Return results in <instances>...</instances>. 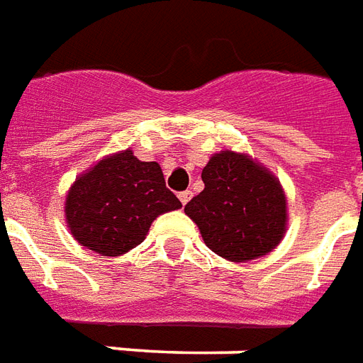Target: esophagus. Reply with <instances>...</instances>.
I'll use <instances>...</instances> for the list:
<instances>
[{
	"label": "esophagus",
	"instance_id": "obj_1",
	"mask_svg": "<svg viewBox=\"0 0 363 363\" xmlns=\"http://www.w3.org/2000/svg\"><path fill=\"white\" fill-rule=\"evenodd\" d=\"M190 198H192V190H184V192L179 194V200H181L182 206H186L190 202Z\"/></svg>",
	"mask_w": 363,
	"mask_h": 363
}]
</instances>
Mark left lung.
<instances>
[{
    "label": "left lung",
    "mask_w": 363,
    "mask_h": 363,
    "mask_svg": "<svg viewBox=\"0 0 363 363\" xmlns=\"http://www.w3.org/2000/svg\"><path fill=\"white\" fill-rule=\"evenodd\" d=\"M203 190L184 213L198 225L217 256L240 264L267 256L286 233L289 209L283 184L252 155L223 150L202 171Z\"/></svg>",
    "instance_id": "obj_1"
}]
</instances>
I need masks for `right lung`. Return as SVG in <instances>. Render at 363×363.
Instances as JSON below:
<instances>
[{
  "label": "right lung",
  "instance_id": "obj_1",
  "mask_svg": "<svg viewBox=\"0 0 363 363\" xmlns=\"http://www.w3.org/2000/svg\"><path fill=\"white\" fill-rule=\"evenodd\" d=\"M179 208L160 163L140 161L127 147L74 179L65 196V221L80 246L117 257L144 242L154 219Z\"/></svg>",
  "mask_w": 363,
  "mask_h": 363
}]
</instances>
